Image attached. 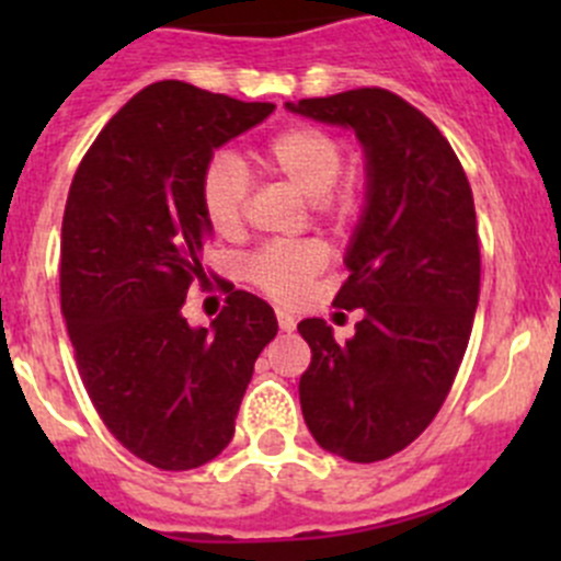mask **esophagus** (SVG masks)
<instances>
[{"label": "esophagus", "instance_id": "34e87169", "mask_svg": "<svg viewBox=\"0 0 561 561\" xmlns=\"http://www.w3.org/2000/svg\"><path fill=\"white\" fill-rule=\"evenodd\" d=\"M276 322H279V328L285 333L296 331V317H293L290 312H285V309H276Z\"/></svg>", "mask_w": 561, "mask_h": 561}]
</instances>
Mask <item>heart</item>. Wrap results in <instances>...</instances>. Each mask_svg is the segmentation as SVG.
Returning a JSON list of instances; mask_svg holds the SVG:
<instances>
[{"label":"heart","mask_w":561,"mask_h":561,"mask_svg":"<svg viewBox=\"0 0 561 561\" xmlns=\"http://www.w3.org/2000/svg\"><path fill=\"white\" fill-rule=\"evenodd\" d=\"M257 165L274 179L290 184L298 195L314 203L320 214L347 217L353 195L333 184L344 171V149L331 133L309 124L282 129L260 149ZM249 179L233 157H214L201 175V206L208 225L219 236H233L244 222ZM325 265V252L312 241L263 247L247 263L249 279L279 301H293L307 282Z\"/></svg>","instance_id":"1"}]
</instances>
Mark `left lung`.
Instances as JSON below:
<instances>
[{
  "mask_svg": "<svg viewBox=\"0 0 561 561\" xmlns=\"http://www.w3.org/2000/svg\"><path fill=\"white\" fill-rule=\"evenodd\" d=\"M355 133L366 192L333 304L364 309L339 344L320 317L298 322L312 364L301 412L322 450L355 463L399 454L434 421L456 380L480 296L474 201L461 162L417 107L386 89L285 103Z\"/></svg>",
  "mask_w": 561,
  "mask_h": 561,
  "instance_id": "1",
  "label": "left lung"
}]
</instances>
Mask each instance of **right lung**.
Returning a JSON list of instances; mask_svg holds the SVG:
<instances>
[{
  "label": "right lung",
  "mask_w": 561,
  "mask_h": 561,
  "mask_svg": "<svg viewBox=\"0 0 561 561\" xmlns=\"http://www.w3.org/2000/svg\"><path fill=\"white\" fill-rule=\"evenodd\" d=\"M274 111L184 81L135 94L78 165L61 219V312L107 432L151 467L195 469L233 439L276 314L230 293L208 328L184 309L211 239L201 175L214 151Z\"/></svg>",
  "instance_id": "obj_1"
}]
</instances>
